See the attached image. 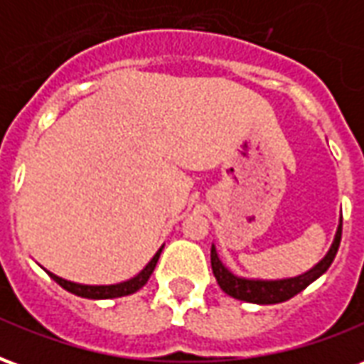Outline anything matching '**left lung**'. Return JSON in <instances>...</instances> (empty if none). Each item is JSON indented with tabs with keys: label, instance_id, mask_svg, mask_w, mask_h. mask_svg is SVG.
Returning <instances> with one entry per match:
<instances>
[{
	"label": "left lung",
	"instance_id": "left-lung-1",
	"mask_svg": "<svg viewBox=\"0 0 364 364\" xmlns=\"http://www.w3.org/2000/svg\"><path fill=\"white\" fill-rule=\"evenodd\" d=\"M341 228L343 222L339 224L336 234V242L331 245V250L328 255L310 269L308 273L294 277V279H282V281H250V279H242L236 277L234 273H230L228 269L222 265V261L218 259L216 250H210V265H213V273L216 277V281L220 284V289L230 294L232 298L244 300V302H252V304H279L284 302L289 298L296 296L300 290H304L310 282H314L320 274H323L331 265V261L336 259V253L339 250V242H341Z\"/></svg>",
	"mask_w": 364,
	"mask_h": 364
}]
</instances>
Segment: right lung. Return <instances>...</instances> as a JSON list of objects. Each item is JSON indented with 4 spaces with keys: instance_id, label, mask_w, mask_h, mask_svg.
<instances>
[{
    "instance_id": "1",
    "label": "right lung",
    "mask_w": 364,
    "mask_h": 364,
    "mask_svg": "<svg viewBox=\"0 0 364 364\" xmlns=\"http://www.w3.org/2000/svg\"><path fill=\"white\" fill-rule=\"evenodd\" d=\"M159 250L151 261L142 269V273L136 274L134 279H130V281L119 282V284H107V287H90V284H77V282L66 281V279H60L54 273H48L54 279V281L58 282L62 289H66L68 292H72L75 296H82V298H91V300H101V298H119V296H127V294H132L136 290H140L148 282L150 279V274L154 273V269H156V263L159 259Z\"/></svg>"
}]
</instances>
